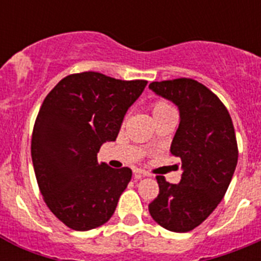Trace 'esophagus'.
Listing matches in <instances>:
<instances>
[{
  "label": "esophagus",
  "mask_w": 261,
  "mask_h": 261,
  "mask_svg": "<svg viewBox=\"0 0 261 261\" xmlns=\"http://www.w3.org/2000/svg\"><path fill=\"white\" fill-rule=\"evenodd\" d=\"M135 175L137 179H140V177H142V176H149V172L144 171V170H141V168H136Z\"/></svg>",
  "instance_id": "34e87169"
}]
</instances>
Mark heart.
<instances>
[{"mask_svg": "<svg viewBox=\"0 0 261 261\" xmlns=\"http://www.w3.org/2000/svg\"><path fill=\"white\" fill-rule=\"evenodd\" d=\"M150 108H151V114H153L154 119H155L156 116H159V115H162V114H165V112H167V111L174 110V108L168 105L166 100H161V99L151 103Z\"/></svg>", "mask_w": 261, "mask_h": 261, "instance_id": "b5f03b06", "label": "heart"}]
</instances>
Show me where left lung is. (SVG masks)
I'll return each mask as SVG.
<instances>
[{"instance_id":"8db88e82","label":"left lung","mask_w":261,"mask_h":261,"mask_svg":"<svg viewBox=\"0 0 261 261\" xmlns=\"http://www.w3.org/2000/svg\"><path fill=\"white\" fill-rule=\"evenodd\" d=\"M149 87L179 108L171 154L183 167L180 183L156 176L159 193L149 212L170 231H191L211 216L229 188L238 162L234 125L220 98L192 78L151 82Z\"/></svg>"}]
</instances>
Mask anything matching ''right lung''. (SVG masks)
I'll return each mask as SVG.
<instances>
[{
	"label": "right lung",
	"instance_id": "right-lung-1",
	"mask_svg": "<svg viewBox=\"0 0 261 261\" xmlns=\"http://www.w3.org/2000/svg\"><path fill=\"white\" fill-rule=\"evenodd\" d=\"M146 84L84 71L62 78L45 96L32 130V163L45 204L69 229H95L114 214L132 170L111 168L96 155L116 140Z\"/></svg>",
	"mask_w": 261,
	"mask_h": 261
}]
</instances>
